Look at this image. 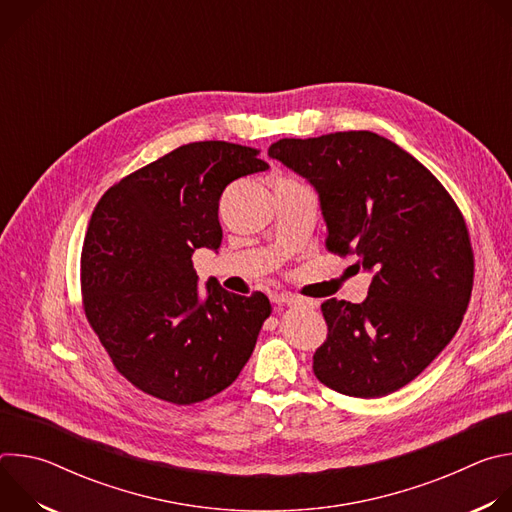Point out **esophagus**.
<instances>
[{
    "label": "esophagus",
    "mask_w": 512,
    "mask_h": 512,
    "mask_svg": "<svg viewBox=\"0 0 512 512\" xmlns=\"http://www.w3.org/2000/svg\"><path fill=\"white\" fill-rule=\"evenodd\" d=\"M277 302H281V304H287V306H298V304H308V306H312V302H308V300H300V298H296V296H277L275 298Z\"/></svg>",
    "instance_id": "obj_1"
}]
</instances>
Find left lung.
<instances>
[{
    "instance_id": "obj_1",
    "label": "left lung",
    "mask_w": 512,
    "mask_h": 512,
    "mask_svg": "<svg viewBox=\"0 0 512 512\" xmlns=\"http://www.w3.org/2000/svg\"><path fill=\"white\" fill-rule=\"evenodd\" d=\"M269 158L318 192L326 249L373 273L362 304L330 298L314 375L348 395L385 397L421 375L458 332L474 251L458 204L423 164L373 131L279 139Z\"/></svg>"
}]
</instances>
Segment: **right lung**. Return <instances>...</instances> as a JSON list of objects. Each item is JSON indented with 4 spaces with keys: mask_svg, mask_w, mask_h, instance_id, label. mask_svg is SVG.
I'll use <instances>...</instances> for the list:
<instances>
[{
    "mask_svg": "<svg viewBox=\"0 0 512 512\" xmlns=\"http://www.w3.org/2000/svg\"><path fill=\"white\" fill-rule=\"evenodd\" d=\"M259 150L194 141L113 184L97 202L81 253L85 316L113 367L160 401L192 405L225 391L271 314L261 291L216 281L198 296L192 253L218 249V200L269 166Z\"/></svg>",
    "mask_w": 512,
    "mask_h": 512,
    "instance_id": "1",
    "label": "right lung"
}]
</instances>
